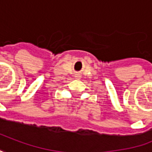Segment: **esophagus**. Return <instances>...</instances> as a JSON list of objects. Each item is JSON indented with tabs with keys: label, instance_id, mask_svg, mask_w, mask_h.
Listing matches in <instances>:
<instances>
[{
	"label": "esophagus",
	"instance_id": "esophagus-1",
	"mask_svg": "<svg viewBox=\"0 0 152 152\" xmlns=\"http://www.w3.org/2000/svg\"><path fill=\"white\" fill-rule=\"evenodd\" d=\"M75 78H76V79H80V74H75Z\"/></svg>",
	"mask_w": 152,
	"mask_h": 152
}]
</instances>
